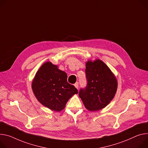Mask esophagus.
I'll use <instances>...</instances> for the list:
<instances>
[{
  "mask_svg": "<svg viewBox=\"0 0 148 148\" xmlns=\"http://www.w3.org/2000/svg\"><path fill=\"white\" fill-rule=\"evenodd\" d=\"M74 86L76 88H78V83H76L75 84H74Z\"/></svg>",
  "mask_w": 148,
  "mask_h": 148,
  "instance_id": "esophagus-1",
  "label": "esophagus"
}]
</instances>
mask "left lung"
I'll list each match as a JSON object with an SVG mask.
<instances>
[{
    "mask_svg": "<svg viewBox=\"0 0 148 148\" xmlns=\"http://www.w3.org/2000/svg\"><path fill=\"white\" fill-rule=\"evenodd\" d=\"M87 84L80 89L79 97L86 108L94 112L101 110L113 99L117 89V81L111 70L101 60H88L86 63Z\"/></svg>",
    "mask_w": 148,
    "mask_h": 148,
    "instance_id": "left-lung-1",
    "label": "left lung"
}]
</instances>
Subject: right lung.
Masks as SVG:
<instances>
[{
    "label": "right lung",
    "mask_w": 148,
    "mask_h": 148,
    "mask_svg": "<svg viewBox=\"0 0 148 148\" xmlns=\"http://www.w3.org/2000/svg\"><path fill=\"white\" fill-rule=\"evenodd\" d=\"M32 89L40 103L56 112L62 110L68 100L78 93L77 89L67 82L66 73L49 61L43 64L36 72Z\"/></svg>",
    "instance_id": "right-lung-1"
}]
</instances>
